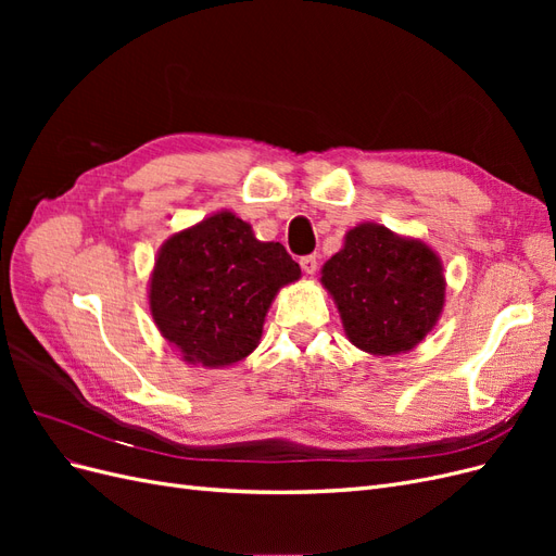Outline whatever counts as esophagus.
<instances>
[{
	"instance_id": "esophagus-1",
	"label": "esophagus",
	"mask_w": 556,
	"mask_h": 556,
	"mask_svg": "<svg viewBox=\"0 0 556 556\" xmlns=\"http://www.w3.org/2000/svg\"><path fill=\"white\" fill-rule=\"evenodd\" d=\"M299 264H301V271L308 274V276H313V274L317 271V257H315V255L301 257V260H299Z\"/></svg>"
}]
</instances>
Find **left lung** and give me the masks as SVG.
Returning <instances> with one entry per match:
<instances>
[{"instance_id": "8db88e82", "label": "left lung", "mask_w": 556, "mask_h": 556, "mask_svg": "<svg viewBox=\"0 0 556 556\" xmlns=\"http://www.w3.org/2000/svg\"><path fill=\"white\" fill-rule=\"evenodd\" d=\"M323 285L343 317L348 339L374 355L415 348L445 301L441 260L422 241L399 239L382 225L348 231L325 264Z\"/></svg>"}]
</instances>
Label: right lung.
Segmentation results:
<instances>
[{
	"mask_svg": "<svg viewBox=\"0 0 556 556\" xmlns=\"http://www.w3.org/2000/svg\"><path fill=\"white\" fill-rule=\"evenodd\" d=\"M301 276L280 243H262L248 223L223 211L160 250L150 311L185 362L227 366L257 348L276 292Z\"/></svg>",
	"mask_w": 556,
	"mask_h": 556,
	"instance_id": "add662e5",
	"label": "right lung"
}]
</instances>
